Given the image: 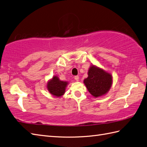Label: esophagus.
Masks as SVG:
<instances>
[{
	"label": "esophagus",
	"instance_id": "esophagus-1",
	"mask_svg": "<svg viewBox=\"0 0 147 147\" xmlns=\"http://www.w3.org/2000/svg\"><path fill=\"white\" fill-rule=\"evenodd\" d=\"M79 79H80V77H79V76H74V80H76V81H79Z\"/></svg>",
	"mask_w": 147,
	"mask_h": 147
}]
</instances>
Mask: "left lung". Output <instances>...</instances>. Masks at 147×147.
<instances>
[{"mask_svg":"<svg viewBox=\"0 0 147 147\" xmlns=\"http://www.w3.org/2000/svg\"><path fill=\"white\" fill-rule=\"evenodd\" d=\"M88 90L94 97L101 96L110 90L112 84L110 74L94 66L90 67L88 77L84 80Z\"/></svg>","mask_w":147,"mask_h":147,"instance_id":"left-lung-1","label":"left lung"}]
</instances>
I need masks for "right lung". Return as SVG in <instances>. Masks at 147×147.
<instances>
[{
	"instance_id": "obj_1",
	"label": "right lung",
	"mask_w": 147,
	"mask_h": 147,
	"mask_svg": "<svg viewBox=\"0 0 147 147\" xmlns=\"http://www.w3.org/2000/svg\"><path fill=\"white\" fill-rule=\"evenodd\" d=\"M67 83L66 81H60L57 76H54L53 79L47 83V90L54 96H61L65 92V88Z\"/></svg>"
}]
</instances>
